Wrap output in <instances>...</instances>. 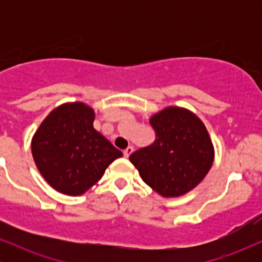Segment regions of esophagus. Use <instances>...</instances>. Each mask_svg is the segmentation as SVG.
<instances>
[{"mask_svg": "<svg viewBox=\"0 0 262 262\" xmlns=\"http://www.w3.org/2000/svg\"><path fill=\"white\" fill-rule=\"evenodd\" d=\"M134 151V146H128L127 149L123 151V154H124V158H129V155L132 154V152Z\"/></svg>", "mask_w": 262, "mask_h": 262, "instance_id": "1", "label": "esophagus"}]
</instances>
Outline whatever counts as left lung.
<instances>
[{
    "label": "left lung",
    "mask_w": 262,
    "mask_h": 262,
    "mask_svg": "<svg viewBox=\"0 0 262 262\" xmlns=\"http://www.w3.org/2000/svg\"><path fill=\"white\" fill-rule=\"evenodd\" d=\"M154 144L129 156L146 185L164 198H176L202 182L214 161V146L200 117L169 106L150 117Z\"/></svg>",
    "instance_id": "obj_1"
}]
</instances>
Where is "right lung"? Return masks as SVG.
Masks as SVG:
<instances>
[{"mask_svg": "<svg viewBox=\"0 0 262 262\" xmlns=\"http://www.w3.org/2000/svg\"><path fill=\"white\" fill-rule=\"evenodd\" d=\"M95 111L85 102H66L48 114L32 138L35 166L55 191L81 196L123 156L93 128Z\"/></svg>", "mask_w": 262, "mask_h": 262, "instance_id": "1", "label": "right lung"}]
</instances>
